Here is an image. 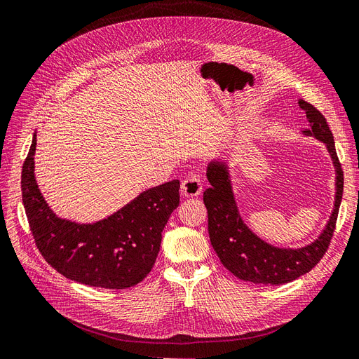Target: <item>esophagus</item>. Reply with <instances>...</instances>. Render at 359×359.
Masks as SVG:
<instances>
[{
    "instance_id": "34e87169",
    "label": "esophagus",
    "mask_w": 359,
    "mask_h": 359,
    "mask_svg": "<svg viewBox=\"0 0 359 359\" xmlns=\"http://www.w3.org/2000/svg\"><path fill=\"white\" fill-rule=\"evenodd\" d=\"M203 190L202 180H200L198 175L191 174L189 177H185L182 184H181V194L184 197H197Z\"/></svg>"
}]
</instances>
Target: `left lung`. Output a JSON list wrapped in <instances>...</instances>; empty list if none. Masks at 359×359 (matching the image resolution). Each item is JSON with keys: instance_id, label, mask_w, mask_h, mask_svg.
Masks as SVG:
<instances>
[{"instance_id": "left-lung-1", "label": "left lung", "mask_w": 359, "mask_h": 359, "mask_svg": "<svg viewBox=\"0 0 359 359\" xmlns=\"http://www.w3.org/2000/svg\"><path fill=\"white\" fill-rule=\"evenodd\" d=\"M299 106L305 110L309 122V130L302 134L324 142L336 169L333 212L323 233L309 245L297 249L277 248L256 236L238 212L226 162L217 159L208 165L206 177L210 187L203 193V202L208 209L209 238L222 265L240 280L271 285L290 283L321 261L333 237L343 194V170L333 134L323 113L304 100H299Z\"/></svg>"}]
</instances>
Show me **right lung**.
<instances>
[{
    "mask_svg": "<svg viewBox=\"0 0 359 359\" xmlns=\"http://www.w3.org/2000/svg\"><path fill=\"white\" fill-rule=\"evenodd\" d=\"M36 134L22 169V198L36 248L69 280L102 289H128L151 271L162 231L180 205V181L149 189L93 224L59 218L35 180Z\"/></svg>",
    "mask_w": 359,
    "mask_h": 359,
    "instance_id": "add662e5",
    "label": "right lung"
}]
</instances>
